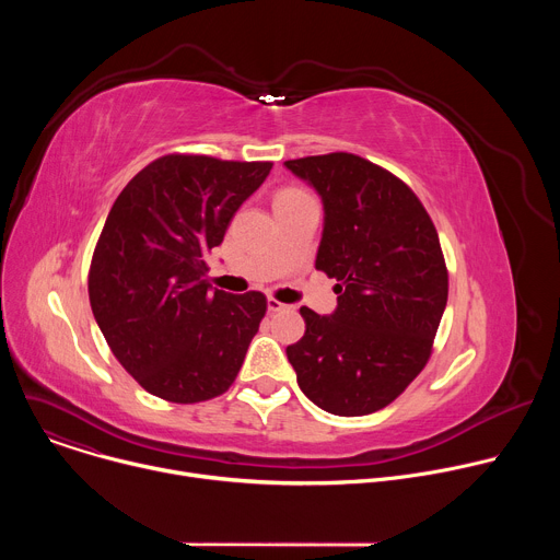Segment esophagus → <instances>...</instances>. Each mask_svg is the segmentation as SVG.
<instances>
[{"mask_svg":"<svg viewBox=\"0 0 560 560\" xmlns=\"http://www.w3.org/2000/svg\"><path fill=\"white\" fill-rule=\"evenodd\" d=\"M285 307H288L285 303H281V301L272 299V296L268 299V310H270V312H281V310H285Z\"/></svg>","mask_w":560,"mask_h":560,"instance_id":"obj_1","label":"esophagus"}]
</instances>
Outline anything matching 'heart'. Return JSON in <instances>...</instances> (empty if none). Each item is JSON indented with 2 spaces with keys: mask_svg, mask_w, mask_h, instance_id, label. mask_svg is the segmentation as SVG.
I'll list each match as a JSON object with an SVG mask.
<instances>
[{
  "mask_svg": "<svg viewBox=\"0 0 560 560\" xmlns=\"http://www.w3.org/2000/svg\"><path fill=\"white\" fill-rule=\"evenodd\" d=\"M299 195H301L299 190H283L277 199H292V197H299Z\"/></svg>",
  "mask_w": 560,
  "mask_h": 560,
  "instance_id": "obj_1",
  "label": "heart"
}]
</instances>
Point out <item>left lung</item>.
I'll list each match as a JSON object with an SVG mask.
<instances>
[{"mask_svg":"<svg viewBox=\"0 0 560 560\" xmlns=\"http://www.w3.org/2000/svg\"><path fill=\"white\" fill-rule=\"evenodd\" d=\"M316 190L324 232L316 270L337 307H301L303 337L285 348L301 392L339 417L372 415L425 368L447 303L436 228L419 197L392 173L350 152L283 164Z\"/></svg>","mask_w":560,"mask_h":560,"instance_id":"obj_1","label":"left lung"}]
</instances>
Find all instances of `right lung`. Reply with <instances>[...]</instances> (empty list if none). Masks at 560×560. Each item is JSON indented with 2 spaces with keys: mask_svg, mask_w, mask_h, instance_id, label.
<instances>
[{
  "mask_svg": "<svg viewBox=\"0 0 560 560\" xmlns=\"http://www.w3.org/2000/svg\"><path fill=\"white\" fill-rule=\"evenodd\" d=\"M270 162L166 154L113 203L89 275L95 322L124 370L150 394L199 404L223 394L266 314L261 292L203 279L206 257Z\"/></svg>",
  "mask_w": 560,
  "mask_h": 560,
  "instance_id": "obj_1",
  "label": "right lung"
}]
</instances>
